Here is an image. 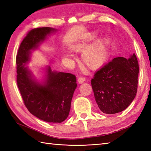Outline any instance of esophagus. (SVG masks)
Instances as JSON below:
<instances>
[{"label":"esophagus","mask_w":151,"mask_h":151,"mask_svg":"<svg viewBox=\"0 0 151 151\" xmlns=\"http://www.w3.org/2000/svg\"><path fill=\"white\" fill-rule=\"evenodd\" d=\"M85 81H86L85 78H84V77H79L78 78V81H78V84H82V83L84 82Z\"/></svg>","instance_id":"obj_1"}]
</instances>
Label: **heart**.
Returning a JSON list of instances; mask_svg holds the SVG:
<instances>
[{"instance_id": "b5f03b06", "label": "heart", "mask_w": 151, "mask_h": 151, "mask_svg": "<svg viewBox=\"0 0 151 151\" xmlns=\"http://www.w3.org/2000/svg\"><path fill=\"white\" fill-rule=\"evenodd\" d=\"M97 36L96 33H89L82 40L75 43L71 46V49L75 52H82V60L87 68L96 70L104 65L108 58V50L105 41L99 38L93 43L87 45ZM69 56H71L68 55Z\"/></svg>"}]
</instances>
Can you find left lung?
<instances>
[{
  "label": "left lung",
  "mask_w": 151,
  "mask_h": 151,
  "mask_svg": "<svg viewBox=\"0 0 151 151\" xmlns=\"http://www.w3.org/2000/svg\"><path fill=\"white\" fill-rule=\"evenodd\" d=\"M139 64L135 54L129 59L115 58L97 70L91 79L96 102L104 114L124 110L135 98Z\"/></svg>",
  "instance_id": "1"
}]
</instances>
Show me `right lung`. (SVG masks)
Here are the masks:
<instances>
[{"mask_svg": "<svg viewBox=\"0 0 151 151\" xmlns=\"http://www.w3.org/2000/svg\"><path fill=\"white\" fill-rule=\"evenodd\" d=\"M56 29L37 28L28 32L19 46L16 56L17 83L28 110L40 119L49 123H62L67 118L74 91L77 86L76 76L70 73L52 71L47 68L45 82L40 84L32 78L24 67L30 59L31 50L39 47L48 35Z\"/></svg>", "mask_w": 151, "mask_h": 151, "instance_id": "obj_1", "label": "right lung"}]
</instances>
